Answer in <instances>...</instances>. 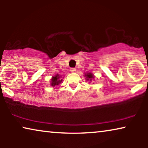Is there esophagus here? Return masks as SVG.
I'll list each match as a JSON object with an SVG mask.
<instances>
[{"mask_svg": "<svg viewBox=\"0 0 148 148\" xmlns=\"http://www.w3.org/2000/svg\"><path fill=\"white\" fill-rule=\"evenodd\" d=\"M70 71L71 73H75L76 71V69H74V68H71L70 69Z\"/></svg>", "mask_w": 148, "mask_h": 148, "instance_id": "1", "label": "esophagus"}]
</instances>
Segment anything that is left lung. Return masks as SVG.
<instances>
[{"instance_id": "1", "label": "left lung", "mask_w": 148, "mask_h": 148, "mask_svg": "<svg viewBox=\"0 0 148 148\" xmlns=\"http://www.w3.org/2000/svg\"><path fill=\"white\" fill-rule=\"evenodd\" d=\"M84 76L86 77V79L87 81H89V82H92V81L94 80L95 76L91 72L86 73H85Z\"/></svg>"}]
</instances>
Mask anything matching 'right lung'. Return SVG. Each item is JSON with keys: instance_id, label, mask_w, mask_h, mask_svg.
Returning <instances> with one entry per match:
<instances>
[{"instance_id": "1", "label": "right lung", "mask_w": 148, "mask_h": 148, "mask_svg": "<svg viewBox=\"0 0 148 148\" xmlns=\"http://www.w3.org/2000/svg\"><path fill=\"white\" fill-rule=\"evenodd\" d=\"M64 78V77L60 76L59 74H56L55 75L52 76V77L50 79V86L52 88H54V87L57 86L58 85L60 84L62 82V79Z\"/></svg>"}]
</instances>
